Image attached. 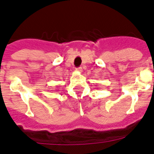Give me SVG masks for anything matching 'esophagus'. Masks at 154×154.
I'll return each mask as SVG.
<instances>
[{
  "mask_svg": "<svg viewBox=\"0 0 154 154\" xmlns=\"http://www.w3.org/2000/svg\"><path fill=\"white\" fill-rule=\"evenodd\" d=\"M76 71H78V72H82V67H79V68L76 69Z\"/></svg>",
  "mask_w": 154,
  "mask_h": 154,
  "instance_id": "obj_1",
  "label": "esophagus"
}]
</instances>
